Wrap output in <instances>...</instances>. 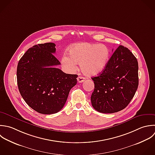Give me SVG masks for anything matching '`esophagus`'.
<instances>
[{
	"label": "esophagus",
	"mask_w": 155,
	"mask_h": 155,
	"mask_svg": "<svg viewBox=\"0 0 155 155\" xmlns=\"http://www.w3.org/2000/svg\"><path fill=\"white\" fill-rule=\"evenodd\" d=\"M85 80V78L83 77H78L77 78V81L78 83H83L84 81Z\"/></svg>",
	"instance_id": "34e87169"
}]
</instances>
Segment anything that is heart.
<instances>
[{"label": "heart", "mask_w": 155, "mask_h": 155, "mask_svg": "<svg viewBox=\"0 0 155 155\" xmlns=\"http://www.w3.org/2000/svg\"><path fill=\"white\" fill-rule=\"evenodd\" d=\"M69 55H65L61 58V63L67 70L75 71L77 64H80L85 75L94 77L101 74L106 68L110 50L104 44L82 43L72 46Z\"/></svg>", "instance_id": "obj_1"}]
</instances>
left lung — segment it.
Here are the masks:
<instances>
[{
    "instance_id": "left-lung-1",
    "label": "left lung",
    "mask_w": 155,
    "mask_h": 155,
    "mask_svg": "<svg viewBox=\"0 0 155 155\" xmlns=\"http://www.w3.org/2000/svg\"><path fill=\"white\" fill-rule=\"evenodd\" d=\"M92 79L95 84L91 98L93 107L104 114L119 112L128 106L138 89L137 59L128 48L120 45L104 70Z\"/></svg>"
}]
</instances>
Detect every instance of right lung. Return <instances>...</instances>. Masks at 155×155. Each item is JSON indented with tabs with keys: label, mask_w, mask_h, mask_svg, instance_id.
<instances>
[{
	"label": "right lung",
	"mask_w": 155,
	"mask_h": 155,
	"mask_svg": "<svg viewBox=\"0 0 155 155\" xmlns=\"http://www.w3.org/2000/svg\"><path fill=\"white\" fill-rule=\"evenodd\" d=\"M55 44H37L20 59L17 68V85L27 104L46 115L63 107L71 89L77 83L76 74H68L55 66L60 62L54 56Z\"/></svg>",
	"instance_id": "1"
}]
</instances>
